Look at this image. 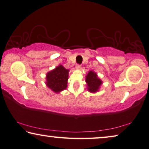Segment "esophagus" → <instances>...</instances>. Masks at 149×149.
Segmentation results:
<instances>
[{
  "label": "esophagus",
  "mask_w": 149,
  "mask_h": 149,
  "mask_svg": "<svg viewBox=\"0 0 149 149\" xmlns=\"http://www.w3.org/2000/svg\"><path fill=\"white\" fill-rule=\"evenodd\" d=\"M75 68H76L77 69H78V70H80L81 68V65H79V64H77L76 66H75Z\"/></svg>",
  "instance_id": "obj_1"
}]
</instances>
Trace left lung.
<instances>
[{"label": "left lung", "instance_id": "left-lung-1", "mask_svg": "<svg viewBox=\"0 0 149 149\" xmlns=\"http://www.w3.org/2000/svg\"><path fill=\"white\" fill-rule=\"evenodd\" d=\"M86 81L88 85V89L91 93H96V91H98L102 84V81L98 78L96 73L92 71L89 72L87 74Z\"/></svg>", "mask_w": 149, "mask_h": 149}]
</instances>
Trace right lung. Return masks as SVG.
Segmentation results:
<instances>
[{"label":"right lung","mask_w":149,"mask_h":149,"mask_svg":"<svg viewBox=\"0 0 149 149\" xmlns=\"http://www.w3.org/2000/svg\"><path fill=\"white\" fill-rule=\"evenodd\" d=\"M69 70L62 65L58 66L47 75V85L54 93H59L66 88Z\"/></svg>","instance_id":"add662e5"}]
</instances>
